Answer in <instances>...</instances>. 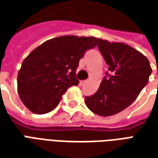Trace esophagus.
<instances>
[{"label": "esophagus", "mask_w": 158, "mask_h": 158, "mask_svg": "<svg viewBox=\"0 0 158 158\" xmlns=\"http://www.w3.org/2000/svg\"><path fill=\"white\" fill-rule=\"evenodd\" d=\"M86 83H87V80H82V81H80L81 85H85Z\"/></svg>", "instance_id": "obj_1"}]
</instances>
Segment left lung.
<instances>
[{
  "label": "left lung",
  "mask_w": 158,
  "mask_h": 158,
  "mask_svg": "<svg viewBox=\"0 0 158 158\" xmlns=\"http://www.w3.org/2000/svg\"><path fill=\"white\" fill-rule=\"evenodd\" d=\"M97 46L108 72L97 91L85 96V104L99 116H112L134 102L147 85L152 68L142 53L126 44L98 39Z\"/></svg>",
  "instance_id": "left-lung-1"
}]
</instances>
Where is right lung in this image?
I'll use <instances>...</instances> for the list:
<instances>
[{"label":"right lung","mask_w":158,"mask_h":158,"mask_svg":"<svg viewBox=\"0 0 158 158\" xmlns=\"http://www.w3.org/2000/svg\"><path fill=\"white\" fill-rule=\"evenodd\" d=\"M95 37L60 36L39 45L26 57L18 74V90L24 106L44 114L55 109L69 87L77 85L76 69Z\"/></svg>","instance_id":"right-lung-1"}]
</instances>
